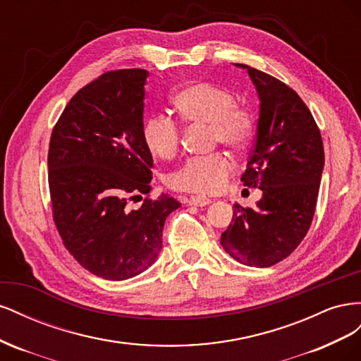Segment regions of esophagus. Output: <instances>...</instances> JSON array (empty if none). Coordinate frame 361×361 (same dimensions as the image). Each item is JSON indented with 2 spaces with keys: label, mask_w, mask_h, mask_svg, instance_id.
<instances>
[{
  "label": "esophagus",
  "mask_w": 361,
  "mask_h": 361,
  "mask_svg": "<svg viewBox=\"0 0 361 361\" xmlns=\"http://www.w3.org/2000/svg\"><path fill=\"white\" fill-rule=\"evenodd\" d=\"M185 203L190 206H206L211 203V200L207 197H202V195H192V197H190Z\"/></svg>",
  "instance_id": "esophagus-1"
}]
</instances>
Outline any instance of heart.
Returning a JSON list of instances; mask_svg holds the SVG:
<instances>
[{"label": "heart", "instance_id": "b5f03b06", "mask_svg": "<svg viewBox=\"0 0 361 361\" xmlns=\"http://www.w3.org/2000/svg\"><path fill=\"white\" fill-rule=\"evenodd\" d=\"M171 106L185 125H207L211 145L221 143L236 152L245 150L256 135V117L250 108L236 104L235 93L211 81H195L173 94ZM149 154L169 161L179 154L180 129L167 116H150L141 129ZM233 161L223 152L190 158L173 171L169 187L183 192L215 194L224 188L232 174Z\"/></svg>", "mask_w": 361, "mask_h": 361}]
</instances>
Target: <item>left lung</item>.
<instances>
[{
	"mask_svg": "<svg viewBox=\"0 0 361 361\" xmlns=\"http://www.w3.org/2000/svg\"><path fill=\"white\" fill-rule=\"evenodd\" d=\"M245 68L256 85L260 113L255 146L241 180L262 190L256 207L235 204L221 245L235 260L267 268L286 259L307 235L324 169L319 128L298 96L265 72Z\"/></svg>",
	"mask_w": 361,
	"mask_h": 361,
	"instance_id": "left-lung-1",
	"label": "left lung"
}]
</instances>
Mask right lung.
<instances>
[{
  "label": "right lung",
  "mask_w": 361,
  "mask_h": 361,
  "mask_svg": "<svg viewBox=\"0 0 361 361\" xmlns=\"http://www.w3.org/2000/svg\"><path fill=\"white\" fill-rule=\"evenodd\" d=\"M146 78L145 69L97 76L69 101L49 140L54 223L75 260L105 280L154 264L166 218L180 206L166 194L150 197L154 159L141 138ZM133 200L144 203L130 212Z\"/></svg>",
  "instance_id": "right-lung-1"
}]
</instances>
